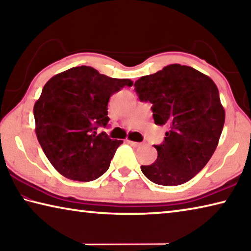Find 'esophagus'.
I'll return each instance as SVG.
<instances>
[{"mask_svg": "<svg viewBox=\"0 0 251 251\" xmlns=\"http://www.w3.org/2000/svg\"><path fill=\"white\" fill-rule=\"evenodd\" d=\"M127 143L128 144H130L131 146H134V147H138V146H141V143H137V142H133V141H127Z\"/></svg>", "mask_w": 251, "mask_h": 251, "instance_id": "obj_1", "label": "esophagus"}]
</instances>
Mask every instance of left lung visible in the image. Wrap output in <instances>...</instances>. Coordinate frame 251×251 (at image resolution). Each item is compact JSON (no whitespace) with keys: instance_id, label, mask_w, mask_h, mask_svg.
<instances>
[{"instance_id":"obj_1","label":"left lung","mask_w":251,"mask_h":251,"mask_svg":"<svg viewBox=\"0 0 251 251\" xmlns=\"http://www.w3.org/2000/svg\"><path fill=\"white\" fill-rule=\"evenodd\" d=\"M138 99L152 104L155 124L167 126L157 159L142 166L157 185L177 186L206 166L218 145L225 123L219 92L210 77L190 66L172 64L134 84Z\"/></svg>"}]
</instances>
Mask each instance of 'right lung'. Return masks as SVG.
Returning <instances> with one entry per match:
<instances>
[{
	"label": "right lung",
	"mask_w": 251,
	"mask_h": 251,
	"mask_svg": "<svg viewBox=\"0 0 251 251\" xmlns=\"http://www.w3.org/2000/svg\"><path fill=\"white\" fill-rule=\"evenodd\" d=\"M128 78H112L91 66H78L53 76L34 105L35 133L50 163L66 178L92 181L107 171L123 141H113L99 126L109 121V97Z\"/></svg>",
	"instance_id": "1"
}]
</instances>
